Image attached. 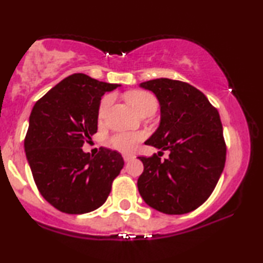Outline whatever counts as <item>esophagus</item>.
Returning <instances> with one entry per match:
<instances>
[{
  "mask_svg": "<svg viewBox=\"0 0 263 263\" xmlns=\"http://www.w3.org/2000/svg\"><path fill=\"white\" fill-rule=\"evenodd\" d=\"M124 161L125 162H127V161H130V160H132L133 159V155H128V154H125L124 155Z\"/></svg>",
  "mask_w": 263,
  "mask_h": 263,
  "instance_id": "34e87169",
  "label": "esophagus"
}]
</instances>
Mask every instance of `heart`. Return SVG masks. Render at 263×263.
I'll return each mask as SVG.
<instances>
[{
    "label": "heart",
    "instance_id": "heart-1",
    "mask_svg": "<svg viewBox=\"0 0 263 263\" xmlns=\"http://www.w3.org/2000/svg\"><path fill=\"white\" fill-rule=\"evenodd\" d=\"M126 100L130 105L137 114H144L145 111L151 109H157L158 101L155 99V96L152 92L146 91V90H135L130 91L125 95ZM114 97L111 95H105L103 99L101 100L99 105V119L102 121L105 117L106 112L110 108V105L112 104ZM144 136L141 133L138 132H119L115 133V135L109 138L110 145L112 146L115 149L123 153H131L133 149L136 148L137 144L142 140Z\"/></svg>",
    "mask_w": 263,
    "mask_h": 263
}]
</instances>
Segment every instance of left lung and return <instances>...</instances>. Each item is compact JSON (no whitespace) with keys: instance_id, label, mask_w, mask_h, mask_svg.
<instances>
[{"instance_id":"1","label":"left lung","mask_w":263,"mask_h":263,"mask_svg":"<svg viewBox=\"0 0 263 263\" xmlns=\"http://www.w3.org/2000/svg\"><path fill=\"white\" fill-rule=\"evenodd\" d=\"M140 87L152 90L161 106L160 126L145 142L161 152L138 157L144 163L139 193L166 215L194 211L210 197L225 166L219 112L201 90L179 80H149ZM163 150L170 158L161 160Z\"/></svg>"}]
</instances>
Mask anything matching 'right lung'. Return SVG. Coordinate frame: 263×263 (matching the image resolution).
I'll list each match as a JSON object with an SVG mask.
<instances>
[{
	"label": "right lung",
	"instance_id": "add662e5",
	"mask_svg": "<svg viewBox=\"0 0 263 263\" xmlns=\"http://www.w3.org/2000/svg\"><path fill=\"white\" fill-rule=\"evenodd\" d=\"M117 87L77 73L35 102L25 153L39 193L57 210L69 215L96 210L122 171L117 151L100 147L96 155L82 151L97 132L101 97Z\"/></svg>",
	"mask_w": 263,
	"mask_h": 263
}]
</instances>
